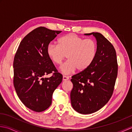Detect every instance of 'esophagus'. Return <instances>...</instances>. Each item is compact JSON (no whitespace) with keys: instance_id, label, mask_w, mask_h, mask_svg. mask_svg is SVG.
<instances>
[{"instance_id":"34e87169","label":"esophagus","mask_w":132,"mask_h":132,"mask_svg":"<svg viewBox=\"0 0 132 132\" xmlns=\"http://www.w3.org/2000/svg\"><path fill=\"white\" fill-rule=\"evenodd\" d=\"M63 81H65V80H69V78L68 77H67V76H63Z\"/></svg>"}]
</instances>
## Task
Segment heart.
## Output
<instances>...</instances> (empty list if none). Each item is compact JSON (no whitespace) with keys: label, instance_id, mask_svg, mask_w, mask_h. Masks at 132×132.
Instances as JSON below:
<instances>
[{"label":"heart","instance_id":"b5f03b06","mask_svg":"<svg viewBox=\"0 0 132 132\" xmlns=\"http://www.w3.org/2000/svg\"><path fill=\"white\" fill-rule=\"evenodd\" d=\"M97 52V44L94 39H85L74 33L60 38L58 45L50 43L46 53L50 60L57 65L61 64L66 55L68 60L61 67L64 74H70L77 69L82 71L94 61Z\"/></svg>","mask_w":132,"mask_h":132}]
</instances>
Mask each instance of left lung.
I'll return each instance as SVG.
<instances>
[{
	"label": "left lung",
	"mask_w": 132,
	"mask_h": 132,
	"mask_svg": "<svg viewBox=\"0 0 132 132\" xmlns=\"http://www.w3.org/2000/svg\"><path fill=\"white\" fill-rule=\"evenodd\" d=\"M96 39L97 52L94 61L85 70L72 77L73 88L70 98L72 107L81 114H90L99 110L113 94L118 72V64L113 45L100 33Z\"/></svg>",
	"instance_id": "left-lung-1"
}]
</instances>
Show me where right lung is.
Segmentation results:
<instances>
[{
    "instance_id": "right-lung-1",
    "label": "right lung",
    "mask_w": 132,
    "mask_h": 132,
    "mask_svg": "<svg viewBox=\"0 0 132 132\" xmlns=\"http://www.w3.org/2000/svg\"><path fill=\"white\" fill-rule=\"evenodd\" d=\"M62 31L44 27L33 30L20 44L13 60V85L19 99L31 110L41 112L52 104L55 89L62 80L46 53L50 42ZM52 73L50 78L45 75Z\"/></svg>"
}]
</instances>
